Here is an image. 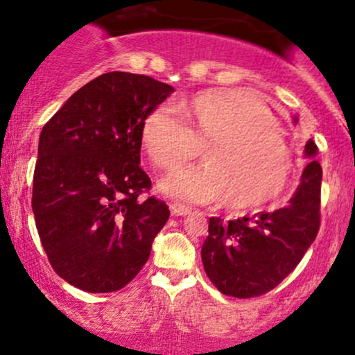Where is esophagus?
<instances>
[{
	"label": "esophagus",
	"instance_id": "34e87169",
	"mask_svg": "<svg viewBox=\"0 0 355 355\" xmlns=\"http://www.w3.org/2000/svg\"><path fill=\"white\" fill-rule=\"evenodd\" d=\"M170 211L173 216H187L190 209L187 206H182V204H171Z\"/></svg>",
	"mask_w": 355,
	"mask_h": 355
}]
</instances>
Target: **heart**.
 Masks as SVG:
<instances>
[{
    "mask_svg": "<svg viewBox=\"0 0 355 355\" xmlns=\"http://www.w3.org/2000/svg\"><path fill=\"white\" fill-rule=\"evenodd\" d=\"M153 109L141 143L159 170H173L204 148L207 163L171 171L159 182L168 197L202 204L226 197L231 209H255L277 199L293 175V156L266 103L248 89H207L178 105Z\"/></svg>",
    "mask_w": 355,
    "mask_h": 355,
    "instance_id": "obj_1",
    "label": "heart"
}]
</instances>
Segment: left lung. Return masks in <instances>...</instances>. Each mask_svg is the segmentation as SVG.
<instances>
[{"mask_svg":"<svg viewBox=\"0 0 355 355\" xmlns=\"http://www.w3.org/2000/svg\"><path fill=\"white\" fill-rule=\"evenodd\" d=\"M316 151V144L308 139L304 155L311 162L286 207L227 223L209 219V236L200 255L207 277L223 294L246 300L268 293L294 270L315 241L322 185Z\"/></svg>","mask_w":355,"mask_h":355,"instance_id":"left-lung-1","label":"left lung"}]
</instances>
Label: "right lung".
I'll return each instance as SVG.
<instances>
[{
  "mask_svg": "<svg viewBox=\"0 0 355 355\" xmlns=\"http://www.w3.org/2000/svg\"><path fill=\"white\" fill-rule=\"evenodd\" d=\"M173 92L144 74L112 71L69 96L44 125L32 209L52 268L87 293L128 286L170 218L144 197L141 125Z\"/></svg>",
  "mask_w": 355,
  "mask_h": 355,
  "instance_id": "1",
  "label": "right lung"
}]
</instances>
